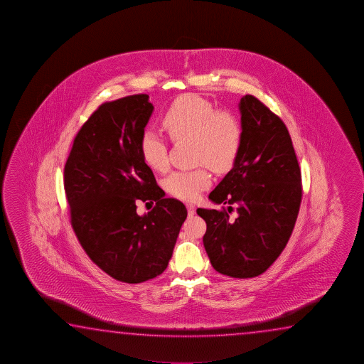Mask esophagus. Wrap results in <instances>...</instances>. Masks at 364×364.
Here are the masks:
<instances>
[{"mask_svg":"<svg viewBox=\"0 0 364 364\" xmlns=\"http://www.w3.org/2000/svg\"><path fill=\"white\" fill-rule=\"evenodd\" d=\"M187 211H188V215H195V213H196V208H195L192 203H187Z\"/></svg>","mask_w":364,"mask_h":364,"instance_id":"obj_1","label":"esophagus"}]
</instances>
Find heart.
I'll use <instances>...</instances> for the list:
<instances>
[{
  "label": "heart",
  "mask_w": 364,
  "mask_h": 364,
  "mask_svg": "<svg viewBox=\"0 0 364 364\" xmlns=\"http://www.w3.org/2000/svg\"><path fill=\"white\" fill-rule=\"evenodd\" d=\"M161 126L173 141L191 140L193 161L205 164L215 172L228 171L240 153L242 126L238 118L228 111H216L213 103L195 94L176 99L164 113ZM140 151L153 171L168 169L166 144L154 131L148 129L142 134ZM205 166L172 173L166 178V190L174 198L196 200L211 183V174Z\"/></svg>",
  "instance_id": "1"
}]
</instances>
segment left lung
<instances>
[{"instance_id":"obj_1","label":"left lung","mask_w":364,"mask_h":364,"mask_svg":"<svg viewBox=\"0 0 364 364\" xmlns=\"http://www.w3.org/2000/svg\"><path fill=\"white\" fill-rule=\"evenodd\" d=\"M240 153L209 195L228 208L198 214L208 227L203 247L213 267L246 279L265 272L287 246L302 201V176L280 117L250 94L240 99Z\"/></svg>"}]
</instances>
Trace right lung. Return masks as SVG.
I'll list each match as a JSON object with an SVG mask.
<instances>
[{
    "label": "right lung",
    "instance_id": "1",
    "mask_svg": "<svg viewBox=\"0 0 364 364\" xmlns=\"http://www.w3.org/2000/svg\"><path fill=\"white\" fill-rule=\"evenodd\" d=\"M154 107L148 94L99 105L75 137L63 186L71 225L95 265L124 283L161 275L172 257L185 205L164 198L142 159L140 137ZM156 203L144 216L137 202Z\"/></svg>",
    "mask_w": 364,
    "mask_h": 364
}]
</instances>
